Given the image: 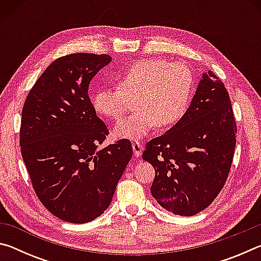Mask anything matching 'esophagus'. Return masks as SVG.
I'll return each mask as SVG.
<instances>
[{"mask_svg": "<svg viewBox=\"0 0 261 261\" xmlns=\"http://www.w3.org/2000/svg\"><path fill=\"white\" fill-rule=\"evenodd\" d=\"M132 149H134V153L136 156H140L141 151H143V147H141L139 141H134V143H132Z\"/></svg>", "mask_w": 261, "mask_h": 261, "instance_id": "obj_1", "label": "esophagus"}]
</instances>
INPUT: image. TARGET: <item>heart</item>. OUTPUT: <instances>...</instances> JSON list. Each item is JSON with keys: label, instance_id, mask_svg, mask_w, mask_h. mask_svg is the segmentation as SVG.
Returning a JSON list of instances; mask_svg holds the SVG:
<instances>
[{"label": "heart", "instance_id": "b5f03b06", "mask_svg": "<svg viewBox=\"0 0 261 261\" xmlns=\"http://www.w3.org/2000/svg\"><path fill=\"white\" fill-rule=\"evenodd\" d=\"M194 91V77L188 65L161 59L141 60L118 77V86L101 88L92 96L96 113L120 120L137 100L138 110L115 126V134L140 139L158 126L167 129L182 120Z\"/></svg>", "mask_w": 261, "mask_h": 261}]
</instances>
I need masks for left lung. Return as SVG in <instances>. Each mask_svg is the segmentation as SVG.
Returning <instances> with one entry per match:
<instances>
[{
	"instance_id": "obj_1",
	"label": "left lung",
	"mask_w": 261,
	"mask_h": 261,
	"mask_svg": "<svg viewBox=\"0 0 261 261\" xmlns=\"http://www.w3.org/2000/svg\"><path fill=\"white\" fill-rule=\"evenodd\" d=\"M237 126L224 84L202 73L182 120L149 140L143 153L155 169L151 192L176 215L192 216L218 197L228 178Z\"/></svg>"
}]
</instances>
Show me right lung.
Masks as SVG:
<instances>
[{"instance_id":"obj_1","label":"right lung","mask_w":261,"mask_h":261,"mask_svg":"<svg viewBox=\"0 0 261 261\" xmlns=\"http://www.w3.org/2000/svg\"><path fill=\"white\" fill-rule=\"evenodd\" d=\"M109 55L76 53L55 60L25 100L20 151L39 200L57 218L86 223L112 202L132 156L131 143L98 149L109 134L88 96V86Z\"/></svg>"}]
</instances>
